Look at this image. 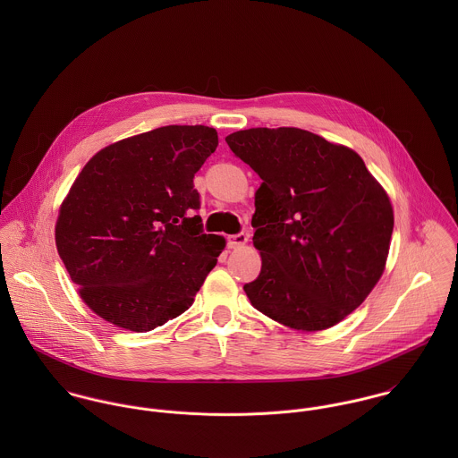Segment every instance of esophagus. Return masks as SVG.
Returning <instances> with one entry per match:
<instances>
[{
	"label": "esophagus",
	"mask_w": 458,
	"mask_h": 458,
	"mask_svg": "<svg viewBox=\"0 0 458 458\" xmlns=\"http://www.w3.org/2000/svg\"><path fill=\"white\" fill-rule=\"evenodd\" d=\"M247 242H249V234L240 233V234L229 236L227 245H229V249H240V247H245V245H247Z\"/></svg>",
	"instance_id": "esophagus-1"
}]
</instances>
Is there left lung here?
Masks as SVG:
<instances>
[{"mask_svg":"<svg viewBox=\"0 0 458 458\" xmlns=\"http://www.w3.org/2000/svg\"><path fill=\"white\" fill-rule=\"evenodd\" d=\"M262 180L252 216L259 276L245 284L254 309L301 331L344 321L385 273L393 206L363 158L294 127L225 137Z\"/></svg>","mask_w":458,"mask_h":458,"instance_id":"left-lung-1","label":"left lung"}]
</instances>
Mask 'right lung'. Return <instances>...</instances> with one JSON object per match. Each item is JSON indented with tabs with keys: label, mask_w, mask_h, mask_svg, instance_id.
<instances>
[{
	"label": "right lung",
	"mask_w": 458,
	"mask_h": 458,
	"mask_svg": "<svg viewBox=\"0 0 458 458\" xmlns=\"http://www.w3.org/2000/svg\"><path fill=\"white\" fill-rule=\"evenodd\" d=\"M204 125H167L95 153L66 194L56 249L81 300L135 333L182 316L225 238L204 234L194 174L216 149Z\"/></svg>",
	"instance_id": "right-lung-1"
}]
</instances>
